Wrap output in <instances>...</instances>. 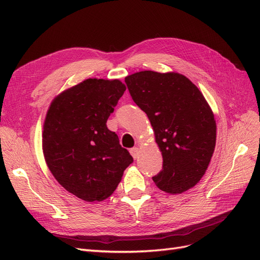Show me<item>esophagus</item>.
<instances>
[{
    "label": "esophagus",
    "instance_id": "1",
    "mask_svg": "<svg viewBox=\"0 0 260 260\" xmlns=\"http://www.w3.org/2000/svg\"><path fill=\"white\" fill-rule=\"evenodd\" d=\"M130 154L132 155V157L135 159H137L138 157H139V155H140V149H139V147H132L131 149H130Z\"/></svg>",
    "mask_w": 260,
    "mask_h": 260
}]
</instances>
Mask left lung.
<instances>
[{
  "label": "left lung",
  "instance_id": "8db88e82",
  "mask_svg": "<svg viewBox=\"0 0 260 260\" xmlns=\"http://www.w3.org/2000/svg\"><path fill=\"white\" fill-rule=\"evenodd\" d=\"M124 82L151 121L162 155L155 184L170 194L193 187L205 175L216 145V121L205 98L178 73L145 70L125 77Z\"/></svg>",
  "mask_w": 260,
  "mask_h": 260
}]
</instances>
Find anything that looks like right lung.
Segmentation results:
<instances>
[{
    "label": "right lung",
    "mask_w": 260,
    "mask_h": 260,
    "mask_svg": "<svg viewBox=\"0 0 260 260\" xmlns=\"http://www.w3.org/2000/svg\"><path fill=\"white\" fill-rule=\"evenodd\" d=\"M124 91L117 79H86L55 98L46 114V165L65 190L83 201L111 196L133 161L106 125Z\"/></svg>",
    "instance_id": "add662e5"
}]
</instances>
